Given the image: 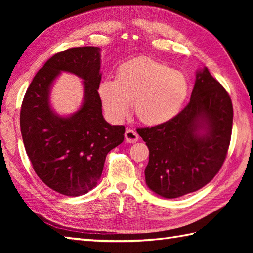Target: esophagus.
Returning a JSON list of instances; mask_svg holds the SVG:
<instances>
[{"label": "esophagus", "mask_w": 253, "mask_h": 253, "mask_svg": "<svg viewBox=\"0 0 253 253\" xmlns=\"http://www.w3.org/2000/svg\"><path fill=\"white\" fill-rule=\"evenodd\" d=\"M138 133L132 130V129H127L125 131V140L128 142V143H135L138 141Z\"/></svg>", "instance_id": "esophagus-1"}]
</instances>
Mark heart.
<instances>
[{
	"instance_id": "b5f03b06",
	"label": "heart",
	"mask_w": 253,
	"mask_h": 253,
	"mask_svg": "<svg viewBox=\"0 0 253 253\" xmlns=\"http://www.w3.org/2000/svg\"><path fill=\"white\" fill-rule=\"evenodd\" d=\"M98 92L105 113L120 122L132 102L138 120L160 126L179 114L189 93V83L178 71L149 57H139L117 68L115 80L104 79Z\"/></svg>"
}]
</instances>
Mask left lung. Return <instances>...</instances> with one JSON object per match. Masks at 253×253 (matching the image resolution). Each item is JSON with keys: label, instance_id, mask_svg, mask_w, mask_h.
<instances>
[{"label": "left lung", "instance_id": "1", "mask_svg": "<svg viewBox=\"0 0 253 253\" xmlns=\"http://www.w3.org/2000/svg\"><path fill=\"white\" fill-rule=\"evenodd\" d=\"M233 115L226 90L207 67L197 71L190 102L174 120L137 129L149 148V189L174 199L211 181L226 158Z\"/></svg>", "mask_w": 253, "mask_h": 253}]
</instances>
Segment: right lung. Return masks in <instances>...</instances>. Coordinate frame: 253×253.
Returning <instances> with one entry per match:
<instances>
[{"label": "right lung", "instance_id": "add662e5", "mask_svg": "<svg viewBox=\"0 0 253 253\" xmlns=\"http://www.w3.org/2000/svg\"><path fill=\"white\" fill-rule=\"evenodd\" d=\"M100 52L84 46L56 53L36 74L21 104L20 130L32 168L47 187L68 197L93 189L107 153L124 141L125 127L110 125L102 115ZM62 71L76 74L84 84L83 103L68 117L58 116L49 103Z\"/></svg>", "mask_w": 253, "mask_h": 253}]
</instances>
